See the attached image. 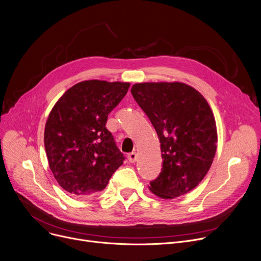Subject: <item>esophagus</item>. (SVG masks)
<instances>
[{"label":"esophagus","instance_id":"34e87169","mask_svg":"<svg viewBox=\"0 0 261 261\" xmlns=\"http://www.w3.org/2000/svg\"><path fill=\"white\" fill-rule=\"evenodd\" d=\"M127 159H128V161H129L130 163H135V162L137 161V153H136L135 151H133V152H130V153H128Z\"/></svg>","mask_w":261,"mask_h":261}]
</instances>
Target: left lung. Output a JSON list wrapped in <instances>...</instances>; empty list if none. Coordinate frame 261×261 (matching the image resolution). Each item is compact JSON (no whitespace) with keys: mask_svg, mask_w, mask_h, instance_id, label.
Here are the masks:
<instances>
[{"mask_svg":"<svg viewBox=\"0 0 261 261\" xmlns=\"http://www.w3.org/2000/svg\"><path fill=\"white\" fill-rule=\"evenodd\" d=\"M130 92L161 143L163 168L150 182V191L162 198L191 191L207 174L216 151V124L206 99L182 83L136 84Z\"/></svg>","mask_w":261,"mask_h":261,"instance_id":"1","label":"left lung"}]
</instances>
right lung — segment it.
I'll list each match as a JSON object with an SVG mask.
<instances>
[{
    "label": "right lung",
    "mask_w": 261,
    "mask_h": 261,
    "mask_svg": "<svg viewBox=\"0 0 261 261\" xmlns=\"http://www.w3.org/2000/svg\"><path fill=\"white\" fill-rule=\"evenodd\" d=\"M129 86L86 80L70 88L50 112L44 135L49 166L72 195L88 197L102 191L123 164L125 158L106 124Z\"/></svg>",
    "instance_id": "right-lung-1"
}]
</instances>
